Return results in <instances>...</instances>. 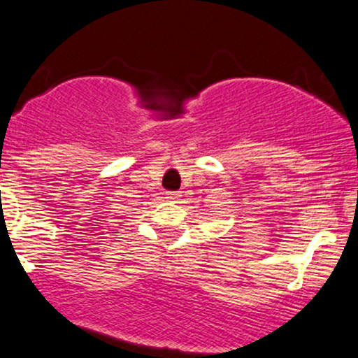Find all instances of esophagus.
I'll return each mask as SVG.
<instances>
[{"mask_svg": "<svg viewBox=\"0 0 358 358\" xmlns=\"http://www.w3.org/2000/svg\"><path fill=\"white\" fill-rule=\"evenodd\" d=\"M166 196H167V199L176 201V199L180 198V192H179V191H167Z\"/></svg>", "mask_w": 358, "mask_h": 358, "instance_id": "1", "label": "esophagus"}]
</instances>
